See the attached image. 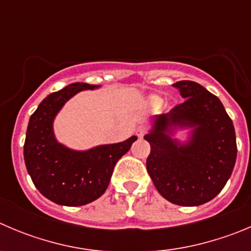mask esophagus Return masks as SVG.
Masks as SVG:
<instances>
[{"instance_id":"obj_1","label":"esophagus","mask_w":251,"mask_h":251,"mask_svg":"<svg viewBox=\"0 0 251 251\" xmlns=\"http://www.w3.org/2000/svg\"><path fill=\"white\" fill-rule=\"evenodd\" d=\"M145 133H147V128H145L144 126H140V127H138L137 129H135V134H137V137L139 138L144 137Z\"/></svg>"}]
</instances>
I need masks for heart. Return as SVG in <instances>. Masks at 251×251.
Listing matches in <instances>:
<instances>
[{"label":"heart","mask_w":251,"mask_h":251,"mask_svg":"<svg viewBox=\"0 0 251 251\" xmlns=\"http://www.w3.org/2000/svg\"><path fill=\"white\" fill-rule=\"evenodd\" d=\"M151 103L154 106H159L161 103V99H159V97H151Z\"/></svg>","instance_id":"b5f03b06"}]
</instances>
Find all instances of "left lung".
Segmentation results:
<instances>
[{
    "label": "left lung",
    "instance_id": "left-lung-1",
    "mask_svg": "<svg viewBox=\"0 0 251 251\" xmlns=\"http://www.w3.org/2000/svg\"><path fill=\"white\" fill-rule=\"evenodd\" d=\"M186 99L154 118L147 170L164 199L178 206H200L223 190L237 160V140L230 117L217 96L193 81L174 83ZM192 126L191 140L180 145L172 128Z\"/></svg>",
    "mask_w": 251,
    "mask_h": 251
}]
</instances>
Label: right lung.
<instances>
[{
    "instance_id": "add662e5",
    "label": "right lung",
    "mask_w": 251,
    "mask_h": 251,
    "mask_svg": "<svg viewBox=\"0 0 251 251\" xmlns=\"http://www.w3.org/2000/svg\"><path fill=\"white\" fill-rule=\"evenodd\" d=\"M96 85L75 82L45 97L30 116L25 142V163L43 196L61 206H83L101 197L108 187L117 161L137 137L117 144L76 151L56 142L52 121L69 99Z\"/></svg>"
}]
</instances>
